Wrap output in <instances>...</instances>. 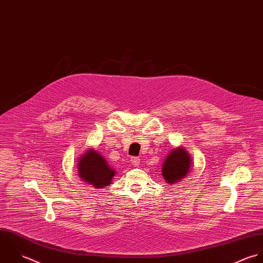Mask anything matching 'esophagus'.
Returning a JSON list of instances; mask_svg holds the SVG:
<instances>
[{
	"label": "esophagus",
	"instance_id": "esophagus-1",
	"mask_svg": "<svg viewBox=\"0 0 263 263\" xmlns=\"http://www.w3.org/2000/svg\"><path fill=\"white\" fill-rule=\"evenodd\" d=\"M130 161H132V164H133V165L137 166V165H139L140 159H139V158H137V157H133V158L130 159Z\"/></svg>",
	"mask_w": 263,
	"mask_h": 263
}]
</instances>
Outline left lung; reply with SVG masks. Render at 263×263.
Masks as SVG:
<instances>
[{
	"label": "left lung",
	"instance_id": "left-lung-1",
	"mask_svg": "<svg viewBox=\"0 0 263 263\" xmlns=\"http://www.w3.org/2000/svg\"><path fill=\"white\" fill-rule=\"evenodd\" d=\"M191 166V157L183 148L174 150L164 160L162 175L168 183H175L187 175Z\"/></svg>",
	"mask_w": 263,
	"mask_h": 263
}]
</instances>
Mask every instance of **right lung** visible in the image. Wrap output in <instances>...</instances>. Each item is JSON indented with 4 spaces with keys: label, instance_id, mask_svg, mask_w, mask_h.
I'll return each instance as SVG.
<instances>
[{
    "label": "right lung",
    "instance_id": "obj_1",
    "mask_svg": "<svg viewBox=\"0 0 263 263\" xmlns=\"http://www.w3.org/2000/svg\"><path fill=\"white\" fill-rule=\"evenodd\" d=\"M80 176L88 182L89 186L103 187L111 183L115 172L109 166L107 161L95 150L88 152L78 163Z\"/></svg>",
    "mask_w": 263,
    "mask_h": 263
}]
</instances>
